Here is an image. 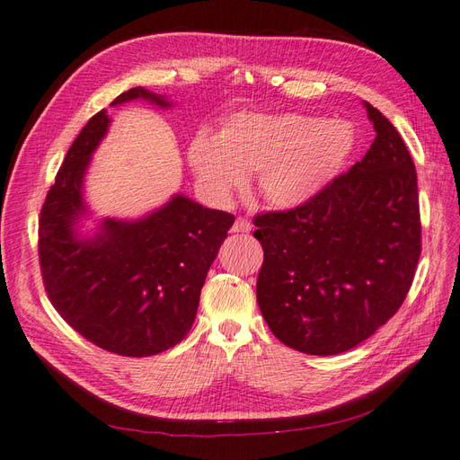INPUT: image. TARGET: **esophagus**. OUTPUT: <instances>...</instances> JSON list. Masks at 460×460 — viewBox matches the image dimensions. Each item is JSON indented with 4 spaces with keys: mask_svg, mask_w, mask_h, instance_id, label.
<instances>
[{
    "mask_svg": "<svg viewBox=\"0 0 460 460\" xmlns=\"http://www.w3.org/2000/svg\"><path fill=\"white\" fill-rule=\"evenodd\" d=\"M232 232H234V234H247V232H252V222H249L247 218H235L234 226H232Z\"/></svg>",
    "mask_w": 460,
    "mask_h": 460,
    "instance_id": "34e87169",
    "label": "esophagus"
}]
</instances>
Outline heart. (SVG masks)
Instances as JSON below:
<instances>
[{
	"label": "heart",
	"mask_w": 460,
	"mask_h": 460,
	"mask_svg": "<svg viewBox=\"0 0 460 460\" xmlns=\"http://www.w3.org/2000/svg\"><path fill=\"white\" fill-rule=\"evenodd\" d=\"M355 147L345 120H320L299 113H238L218 137L193 136L188 163L215 201H228L257 172L264 201L291 208L318 196L341 171Z\"/></svg>",
	"instance_id": "obj_1"
}]
</instances>
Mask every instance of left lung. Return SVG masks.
Returning <instances> with one entry per match:
<instances>
[{
  "label": "left lung",
  "mask_w": 460,
  "mask_h": 460,
  "mask_svg": "<svg viewBox=\"0 0 460 460\" xmlns=\"http://www.w3.org/2000/svg\"><path fill=\"white\" fill-rule=\"evenodd\" d=\"M367 155L311 201L255 217L264 261L257 301L274 336L309 355L368 340L405 301L420 257L411 153L378 109Z\"/></svg>",
  "instance_id": "left-lung-1"
}]
</instances>
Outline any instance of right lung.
I'll list each match as a JSON object with an SVG mask.
<instances>
[{
  "label": "right lung",
  "mask_w": 460,
  "mask_h": 460,
  "mask_svg": "<svg viewBox=\"0 0 460 460\" xmlns=\"http://www.w3.org/2000/svg\"><path fill=\"white\" fill-rule=\"evenodd\" d=\"M144 100L171 109L164 95L142 86L111 107ZM111 124L93 115L68 147L40 215V267L48 297L80 336L109 353L151 357L182 341L196 320L201 288L234 215L174 193L140 218L90 217L84 178Z\"/></svg>",
  "instance_id": "add662e5"
}]
</instances>
